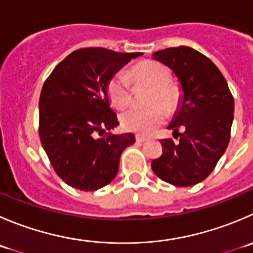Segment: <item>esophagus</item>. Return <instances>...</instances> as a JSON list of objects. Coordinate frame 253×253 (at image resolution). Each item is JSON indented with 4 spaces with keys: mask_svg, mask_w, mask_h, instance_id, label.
<instances>
[{
    "mask_svg": "<svg viewBox=\"0 0 253 253\" xmlns=\"http://www.w3.org/2000/svg\"><path fill=\"white\" fill-rule=\"evenodd\" d=\"M147 138H144V137L142 136H136V142L137 143H143V142H146Z\"/></svg>",
    "mask_w": 253,
    "mask_h": 253,
    "instance_id": "1",
    "label": "esophagus"
}]
</instances>
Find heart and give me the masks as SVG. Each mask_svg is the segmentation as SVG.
<instances>
[{"label":"heart","mask_w":253,"mask_h":253,"mask_svg":"<svg viewBox=\"0 0 253 253\" xmlns=\"http://www.w3.org/2000/svg\"><path fill=\"white\" fill-rule=\"evenodd\" d=\"M129 82L137 85H148L152 91L147 99V109H132L122 112L120 122L125 131L141 136H149L166 121L167 114L173 115L181 104L180 86L171 82L170 70L156 61H139L129 69ZM124 74H115L109 79L106 94L115 109H125L132 100L131 84Z\"/></svg>","instance_id":"obj_1"}]
</instances>
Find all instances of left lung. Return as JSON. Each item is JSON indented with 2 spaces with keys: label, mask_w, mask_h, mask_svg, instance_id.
<instances>
[{
  "label": "left lung",
  "mask_w": 253,
  "mask_h": 253,
  "mask_svg": "<svg viewBox=\"0 0 253 253\" xmlns=\"http://www.w3.org/2000/svg\"><path fill=\"white\" fill-rule=\"evenodd\" d=\"M153 58L170 68L181 84L180 110L168 128L179 137L162 139L163 153L151 163L162 180L190 186L204 180L226 151L234 120V96L224 75L204 54L189 46L167 48ZM184 128L183 134L178 129Z\"/></svg>",
  "instance_id": "obj_1"
}]
</instances>
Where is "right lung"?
I'll return each mask as SVG.
<instances>
[{
    "label": "right lung",
    "instance_id": "right-lung-1",
    "mask_svg": "<svg viewBox=\"0 0 253 253\" xmlns=\"http://www.w3.org/2000/svg\"><path fill=\"white\" fill-rule=\"evenodd\" d=\"M142 53L82 48L50 73L39 97V137L61 180L84 192L111 183L134 134L105 133L119 126L110 107V78ZM97 133L101 137H96Z\"/></svg>",
    "mask_w": 253,
    "mask_h": 253
}]
</instances>
